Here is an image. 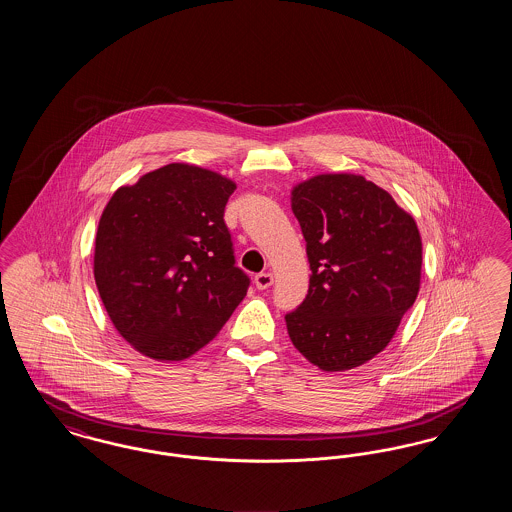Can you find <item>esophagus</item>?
<instances>
[{"mask_svg":"<svg viewBox=\"0 0 512 512\" xmlns=\"http://www.w3.org/2000/svg\"><path fill=\"white\" fill-rule=\"evenodd\" d=\"M272 282H274V278H272L270 272H261V274L255 276V286H257V290H268V288L272 286Z\"/></svg>","mask_w":512,"mask_h":512,"instance_id":"obj_1","label":"esophagus"}]
</instances>
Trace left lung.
Returning a JSON list of instances; mask_svg holds the SVG:
<instances>
[{
  "mask_svg": "<svg viewBox=\"0 0 512 512\" xmlns=\"http://www.w3.org/2000/svg\"><path fill=\"white\" fill-rule=\"evenodd\" d=\"M292 211L311 280L303 303L286 315L290 340L322 370L361 366L384 351L418 295L416 222L357 174H318L297 184Z\"/></svg>",
  "mask_w": 512,
  "mask_h": 512,
  "instance_id": "8db88e82",
  "label": "left lung"
}]
</instances>
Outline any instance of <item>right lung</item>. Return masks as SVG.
Returning <instances> with one entry per match:
<instances>
[{"label":"right lung","instance_id":"obj_1","mask_svg":"<svg viewBox=\"0 0 512 512\" xmlns=\"http://www.w3.org/2000/svg\"><path fill=\"white\" fill-rule=\"evenodd\" d=\"M236 184L171 163L122 186L99 219L94 276L124 340L155 361L192 357L242 303L224 207Z\"/></svg>","mask_w":512,"mask_h":512}]
</instances>
